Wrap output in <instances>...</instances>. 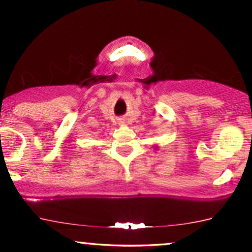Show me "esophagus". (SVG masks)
I'll list each match as a JSON object with an SVG mask.
<instances>
[{
  "label": "esophagus",
  "instance_id": "34e87169",
  "mask_svg": "<svg viewBox=\"0 0 252 252\" xmlns=\"http://www.w3.org/2000/svg\"><path fill=\"white\" fill-rule=\"evenodd\" d=\"M120 122H121V123H122V122H123V121H120Z\"/></svg>",
  "mask_w": 252,
  "mask_h": 252
}]
</instances>
